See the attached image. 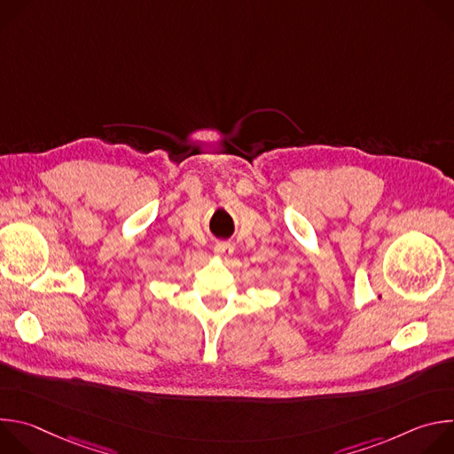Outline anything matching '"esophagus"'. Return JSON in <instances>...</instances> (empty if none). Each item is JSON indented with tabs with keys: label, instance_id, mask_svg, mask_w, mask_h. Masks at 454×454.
Listing matches in <instances>:
<instances>
[{
	"label": "esophagus",
	"instance_id": "esophagus-1",
	"mask_svg": "<svg viewBox=\"0 0 454 454\" xmlns=\"http://www.w3.org/2000/svg\"><path fill=\"white\" fill-rule=\"evenodd\" d=\"M215 254L219 256H230L233 253V246L230 242H217L215 247H214Z\"/></svg>",
	"mask_w": 454,
	"mask_h": 454
}]
</instances>
